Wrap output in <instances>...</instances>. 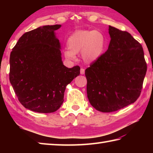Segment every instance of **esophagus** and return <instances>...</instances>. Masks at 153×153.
<instances>
[{
    "label": "esophagus",
    "instance_id": "obj_1",
    "mask_svg": "<svg viewBox=\"0 0 153 153\" xmlns=\"http://www.w3.org/2000/svg\"><path fill=\"white\" fill-rule=\"evenodd\" d=\"M84 73H85V69L83 68H81V69H80V74L83 75V74H84Z\"/></svg>",
    "mask_w": 153,
    "mask_h": 153
}]
</instances>
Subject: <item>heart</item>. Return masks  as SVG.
Masks as SVG:
<instances>
[{"label":"heart","instance_id":"obj_1","mask_svg":"<svg viewBox=\"0 0 153 153\" xmlns=\"http://www.w3.org/2000/svg\"><path fill=\"white\" fill-rule=\"evenodd\" d=\"M67 46L68 50L64 53L67 59H74L76 54L81 51L83 61L91 63L101 56L105 47V38L97 31H77L68 38Z\"/></svg>","mask_w":153,"mask_h":153}]
</instances>
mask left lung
Returning <instances> with one entry per match:
<instances>
[{"label":"left lung","mask_w":153,"mask_h":153,"mask_svg":"<svg viewBox=\"0 0 153 153\" xmlns=\"http://www.w3.org/2000/svg\"><path fill=\"white\" fill-rule=\"evenodd\" d=\"M108 50L85 71L91 105L103 113L134 103L141 93L147 65L142 45L130 33L108 27Z\"/></svg>","instance_id":"left-lung-1"}]
</instances>
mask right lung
Listing matches in <instances>:
<instances>
[{"instance_id":"add662e5","label":"right lung","mask_w":153,"mask_h":153,"mask_svg":"<svg viewBox=\"0 0 153 153\" xmlns=\"http://www.w3.org/2000/svg\"><path fill=\"white\" fill-rule=\"evenodd\" d=\"M61 26L45 25L25 32L10 55V82L21 104L34 112L58 110L66 86L80 74L78 65L67 68L62 61L55 34Z\"/></svg>"}]
</instances>
